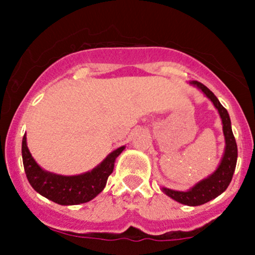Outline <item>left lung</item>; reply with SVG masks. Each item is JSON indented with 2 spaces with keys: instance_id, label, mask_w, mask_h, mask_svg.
Returning a JSON list of instances; mask_svg holds the SVG:
<instances>
[{
  "instance_id": "8db88e82",
  "label": "left lung",
  "mask_w": 255,
  "mask_h": 255,
  "mask_svg": "<svg viewBox=\"0 0 255 255\" xmlns=\"http://www.w3.org/2000/svg\"><path fill=\"white\" fill-rule=\"evenodd\" d=\"M189 84L200 90L217 109L222 120V126H223L225 140L224 153L217 169L211 175L199 181L187 191H175V189L166 188V187H160V189L164 194L174 199L177 203L187 205V206H199V205L206 204L207 201L217 198L228 188L231 182V178H233L234 171H235L236 162H238V145H236V140L234 137L233 129H231L229 114L223 105L219 103L218 98L213 95L212 91H210L199 81L193 80L189 81Z\"/></svg>"
}]
</instances>
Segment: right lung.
<instances>
[{
    "mask_svg": "<svg viewBox=\"0 0 255 255\" xmlns=\"http://www.w3.org/2000/svg\"><path fill=\"white\" fill-rule=\"evenodd\" d=\"M125 148L126 146L116 148L92 170L72 176L54 174L38 165L27 147L26 134L22 137L21 153L26 176L32 188L54 203L68 206L87 203L103 191L108 177L114 170L116 158Z\"/></svg>",
    "mask_w": 255,
    "mask_h": 255,
    "instance_id": "1",
    "label": "right lung"
}]
</instances>
